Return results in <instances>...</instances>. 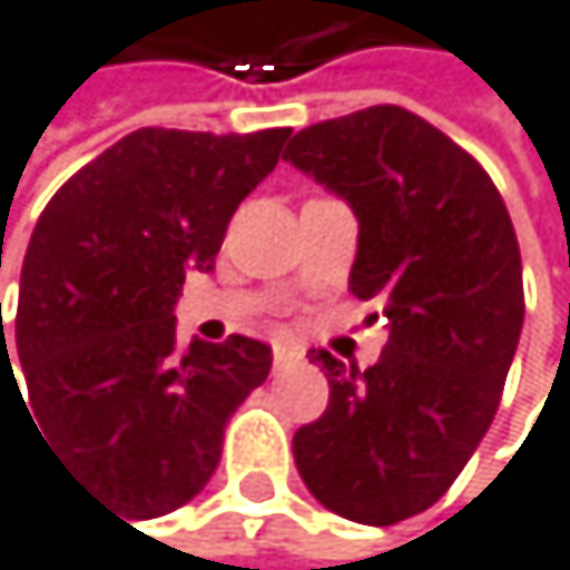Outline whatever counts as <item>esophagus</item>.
Masks as SVG:
<instances>
[{
    "mask_svg": "<svg viewBox=\"0 0 570 570\" xmlns=\"http://www.w3.org/2000/svg\"><path fill=\"white\" fill-rule=\"evenodd\" d=\"M301 363V353L297 350H291V346H276L273 350V366L276 370H291V366H297Z\"/></svg>",
    "mask_w": 570,
    "mask_h": 570,
    "instance_id": "1",
    "label": "esophagus"
}]
</instances>
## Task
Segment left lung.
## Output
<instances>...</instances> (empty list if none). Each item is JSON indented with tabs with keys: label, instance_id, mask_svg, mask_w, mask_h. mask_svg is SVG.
Masks as SVG:
<instances>
[{
	"label": "left lung",
	"instance_id": "left-lung-1",
	"mask_svg": "<svg viewBox=\"0 0 570 570\" xmlns=\"http://www.w3.org/2000/svg\"><path fill=\"white\" fill-rule=\"evenodd\" d=\"M283 161L353 207L350 291L391 328L366 370L311 350L328 409L294 432L297 471L335 515L394 527L446 495L499 412L527 314L519 242L491 176L404 107L311 124Z\"/></svg>",
	"mask_w": 570,
	"mask_h": 570
}]
</instances>
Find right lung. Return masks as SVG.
<instances>
[{
	"mask_svg": "<svg viewBox=\"0 0 570 570\" xmlns=\"http://www.w3.org/2000/svg\"><path fill=\"white\" fill-rule=\"evenodd\" d=\"M287 138L291 127H141L75 173L30 235L17 356L37 425L130 519L200 495L224 425L273 366L266 342L245 335L183 346L173 307L186 273L214 269L232 214Z\"/></svg>",
	"mask_w": 570,
	"mask_h": 570,
	"instance_id": "obj_1",
	"label": "right lung"
}]
</instances>
